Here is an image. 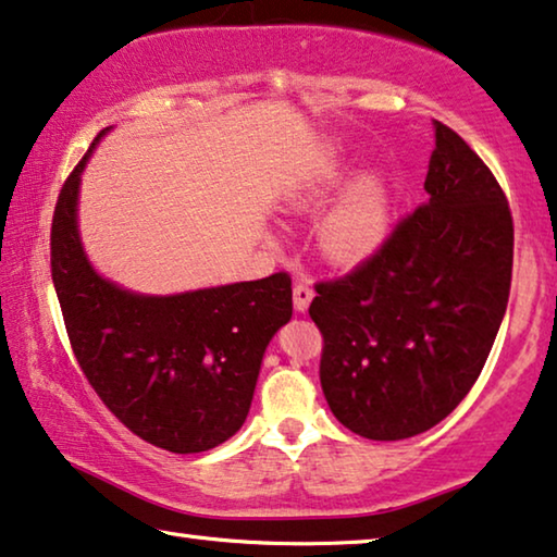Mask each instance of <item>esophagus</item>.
<instances>
[{
	"mask_svg": "<svg viewBox=\"0 0 557 557\" xmlns=\"http://www.w3.org/2000/svg\"><path fill=\"white\" fill-rule=\"evenodd\" d=\"M312 287L307 285V282H297V285L293 287V302H295V310L297 312H305L307 307H310L312 302Z\"/></svg>",
	"mask_w": 557,
	"mask_h": 557,
	"instance_id": "esophagus-1",
	"label": "esophagus"
}]
</instances>
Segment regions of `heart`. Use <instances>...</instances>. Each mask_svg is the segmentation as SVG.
I'll return each instance as SVG.
<instances>
[{
    "label": "heart",
    "mask_w": 557,
    "mask_h": 557,
    "mask_svg": "<svg viewBox=\"0 0 557 557\" xmlns=\"http://www.w3.org/2000/svg\"><path fill=\"white\" fill-rule=\"evenodd\" d=\"M337 168L327 164L320 172L312 195H322L335 185ZM387 235V193L377 177H360L345 189L318 225L322 252L335 262H358L372 255Z\"/></svg>",
    "instance_id": "b5f03b06"
}]
</instances>
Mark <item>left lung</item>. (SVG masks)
<instances>
[{
	"mask_svg": "<svg viewBox=\"0 0 557 557\" xmlns=\"http://www.w3.org/2000/svg\"><path fill=\"white\" fill-rule=\"evenodd\" d=\"M425 193L368 260L320 280L310 302L322 393L332 414L368 440L420 435L458 408L508 307V197L443 122Z\"/></svg>",
	"mask_w": 557,
	"mask_h": 557,
	"instance_id": "8db88e82",
	"label": "left lung"
}]
</instances>
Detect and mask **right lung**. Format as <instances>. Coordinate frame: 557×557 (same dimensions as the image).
Masks as SVG:
<instances>
[{"mask_svg":"<svg viewBox=\"0 0 557 557\" xmlns=\"http://www.w3.org/2000/svg\"><path fill=\"white\" fill-rule=\"evenodd\" d=\"M92 147L64 180L49 235L72 352L107 410L145 443L180 455L210 450L250 412L264 347L293 318V280L275 272L172 297L132 295L102 280L74 220Z\"/></svg>","mask_w":557,"mask_h":557,"instance_id":"right-lung-1","label":"right lung"}]
</instances>
